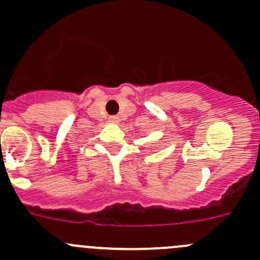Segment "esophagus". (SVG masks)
Listing matches in <instances>:
<instances>
[{"instance_id": "obj_1", "label": "esophagus", "mask_w": 260, "mask_h": 260, "mask_svg": "<svg viewBox=\"0 0 260 260\" xmlns=\"http://www.w3.org/2000/svg\"><path fill=\"white\" fill-rule=\"evenodd\" d=\"M109 122L113 123V124H118L119 118H118V116H110V118H109Z\"/></svg>"}]
</instances>
